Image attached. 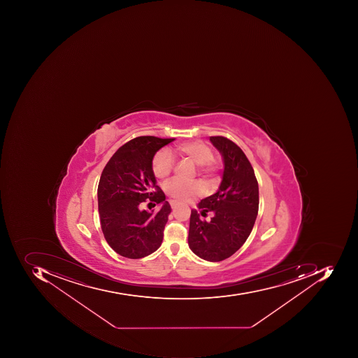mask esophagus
I'll use <instances>...</instances> for the list:
<instances>
[{
	"instance_id": "esophagus-1",
	"label": "esophagus",
	"mask_w": 358,
	"mask_h": 358,
	"mask_svg": "<svg viewBox=\"0 0 358 358\" xmlns=\"http://www.w3.org/2000/svg\"><path fill=\"white\" fill-rule=\"evenodd\" d=\"M170 206H171V208H176V206H178V202L174 201V200H171Z\"/></svg>"
}]
</instances>
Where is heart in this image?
<instances>
[{
	"label": "heart",
	"mask_w": 358,
	"mask_h": 358,
	"mask_svg": "<svg viewBox=\"0 0 358 358\" xmlns=\"http://www.w3.org/2000/svg\"><path fill=\"white\" fill-rule=\"evenodd\" d=\"M174 154L190 160L196 164L198 173L204 178H210L218 173L220 164L214 158L212 148L203 141H189L180 143L172 150ZM174 157L169 150H162L152 158V170L158 180H166L173 172ZM166 194L180 201H189L194 196L203 192L201 182H182L180 180H170L164 186Z\"/></svg>",
	"instance_id": "1"
}]
</instances>
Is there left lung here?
<instances>
[{
  "label": "left lung",
  "instance_id": "left-lung-1",
  "mask_svg": "<svg viewBox=\"0 0 358 358\" xmlns=\"http://www.w3.org/2000/svg\"><path fill=\"white\" fill-rule=\"evenodd\" d=\"M224 158L222 184L216 194L202 199L198 206L208 222L192 210L188 244L202 259L217 262L229 258L252 232L259 206L257 178L243 150L224 136H210Z\"/></svg>",
  "mask_w": 358,
  "mask_h": 358
}]
</instances>
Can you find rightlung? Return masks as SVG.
<instances>
[{"label":"right lung","mask_w":358,"mask_h":358,"mask_svg":"<svg viewBox=\"0 0 358 358\" xmlns=\"http://www.w3.org/2000/svg\"><path fill=\"white\" fill-rule=\"evenodd\" d=\"M174 140L132 138L103 169L98 186L101 229L108 245L122 257H145L162 245L171 206L156 185L152 162L160 148ZM144 201L164 204L158 213H148L140 208Z\"/></svg>","instance_id":"obj_1"}]
</instances>
